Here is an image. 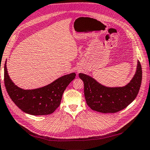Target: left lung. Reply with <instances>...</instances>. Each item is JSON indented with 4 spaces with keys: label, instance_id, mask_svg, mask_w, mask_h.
<instances>
[{
    "label": "left lung",
    "instance_id": "left-lung-1",
    "mask_svg": "<svg viewBox=\"0 0 150 150\" xmlns=\"http://www.w3.org/2000/svg\"><path fill=\"white\" fill-rule=\"evenodd\" d=\"M136 72L132 80L122 87H107L90 76L80 73L84 83V96L88 105L93 111L103 113H114L126 108L134 100L140 88L142 71L137 62Z\"/></svg>",
    "mask_w": 150,
    "mask_h": 150
}]
</instances>
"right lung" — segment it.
<instances>
[{"instance_id":"obj_1","label":"right lung","mask_w":150,"mask_h":150,"mask_svg":"<svg viewBox=\"0 0 150 150\" xmlns=\"http://www.w3.org/2000/svg\"><path fill=\"white\" fill-rule=\"evenodd\" d=\"M4 85L12 101L25 113L46 115L53 112L60 105L62 94L67 86L74 79L72 72L60 77L43 87L33 90H23L18 87L10 78L4 64Z\"/></svg>"}]
</instances>
